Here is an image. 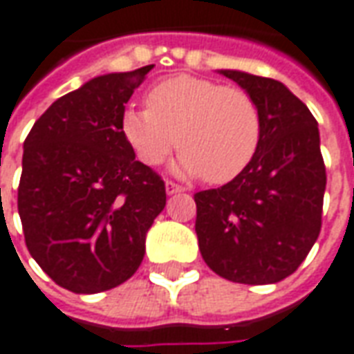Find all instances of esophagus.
<instances>
[{
  "mask_svg": "<svg viewBox=\"0 0 354 354\" xmlns=\"http://www.w3.org/2000/svg\"><path fill=\"white\" fill-rule=\"evenodd\" d=\"M185 187L184 185L176 184V182H172V180H167V194L172 195V194H182Z\"/></svg>",
  "mask_w": 354,
  "mask_h": 354,
  "instance_id": "obj_1",
  "label": "esophagus"
}]
</instances>
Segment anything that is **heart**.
Masks as SVG:
<instances>
[{
	"mask_svg": "<svg viewBox=\"0 0 354 354\" xmlns=\"http://www.w3.org/2000/svg\"><path fill=\"white\" fill-rule=\"evenodd\" d=\"M147 109H126L122 134L136 157L159 167L178 147V170L228 184L251 165L263 120L251 93L197 76H172L145 95Z\"/></svg>",
	"mask_w": 354,
	"mask_h": 354,
	"instance_id": "1",
	"label": "heart"
}]
</instances>
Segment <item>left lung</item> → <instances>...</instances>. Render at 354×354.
<instances>
[{
	"label": "left lung",
	"instance_id": "obj_1",
	"mask_svg": "<svg viewBox=\"0 0 354 354\" xmlns=\"http://www.w3.org/2000/svg\"><path fill=\"white\" fill-rule=\"evenodd\" d=\"M261 111L259 151L241 174L194 195L203 259L218 276L263 286L291 276L322 228L326 167L318 122L274 78L220 71Z\"/></svg>",
	"mask_w": 354,
	"mask_h": 354
}]
</instances>
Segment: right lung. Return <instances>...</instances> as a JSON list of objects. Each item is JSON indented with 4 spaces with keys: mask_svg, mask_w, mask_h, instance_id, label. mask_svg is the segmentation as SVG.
Returning a JSON list of instances; mask_svg holds the SVG:
<instances>
[{
    "mask_svg": "<svg viewBox=\"0 0 354 354\" xmlns=\"http://www.w3.org/2000/svg\"><path fill=\"white\" fill-rule=\"evenodd\" d=\"M153 65L66 93L24 140L19 216L34 261L57 286L100 293L134 276L167 205L162 178L136 160L122 115Z\"/></svg>",
    "mask_w": 354,
    "mask_h": 354,
    "instance_id": "1",
    "label": "right lung"
}]
</instances>
